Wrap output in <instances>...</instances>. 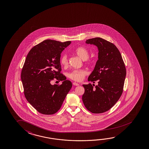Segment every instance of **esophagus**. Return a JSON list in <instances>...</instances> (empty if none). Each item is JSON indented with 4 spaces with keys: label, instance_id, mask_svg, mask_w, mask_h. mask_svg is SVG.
I'll return each instance as SVG.
<instances>
[{
    "label": "esophagus",
    "instance_id": "1",
    "mask_svg": "<svg viewBox=\"0 0 149 149\" xmlns=\"http://www.w3.org/2000/svg\"><path fill=\"white\" fill-rule=\"evenodd\" d=\"M73 85L76 86H79V84H78V83H75V82H74V83H73Z\"/></svg>",
    "mask_w": 149,
    "mask_h": 149
}]
</instances>
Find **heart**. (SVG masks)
I'll return each instance as SVG.
<instances>
[{
	"instance_id": "b5f03b06",
	"label": "heart",
	"mask_w": 149,
	"mask_h": 149,
	"mask_svg": "<svg viewBox=\"0 0 149 149\" xmlns=\"http://www.w3.org/2000/svg\"><path fill=\"white\" fill-rule=\"evenodd\" d=\"M76 54L83 60H86L89 57V51L84 47H79L75 50ZM60 62L61 65L64 66H67L68 65V57L67 54L64 53L61 56ZM88 72L85 69L74 70L68 74V77L76 81H81L85 76L88 75Z\"/></svg>"
}]
</instances>
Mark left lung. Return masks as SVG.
<instances>
[{
  "mask_svg": "<svg viewBox=\"0 0 149 149\" xmlns=\"http://www.w3.org/2000/svg\"><path fill=\"white\" fill-rule=\"evenodd\" d=\"M86 43L97 47L98 60L88 77L91 84L83 85L82 100L86 109L93 113L107 112L115 105L122 95L126 75L121 54L114 44L100 37L86 40Z\"/></svg>",
  "mask_w": 149,
  "mask_h": 149,
  "instance_id": "obj_1",
  "label": "left lung"
}]
</instances>
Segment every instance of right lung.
Instances as JSON below:
<instances>
[{"mask_svg": "<svg viewBox=\"0 0 149 149\" xmlns=\"http://www.w3.org/2000/svg\"><path fill=\"white\" fill-rule=\"evenodd\" d=\"M70 41L47 39L31 49L21 72V81L27 101L42 114L52 115L61 108L72 87L60 73L61 54ZM54 78L62 81L61 85H51Z\"/></svg>", "mask_w": 149, "mask_h": 149, "instance_id": "obj_1", "label": "right lung"}]
</instances>
